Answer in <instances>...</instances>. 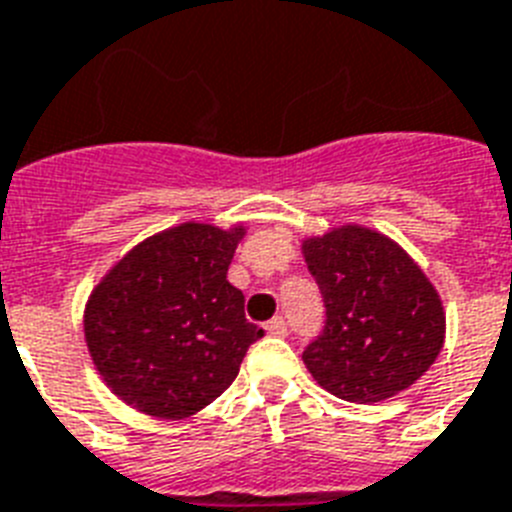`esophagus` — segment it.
<instances>
[{
	"mask_svg": "<svg viewBox=\"0 0 512 512\" xmlns=\"http://www.w3.org/2000/svg\"><path fill=\"white\" fill-rule=\"evenodd\" d=\"M265 331H268V334H273V336H286V321L281 318V315H276L273 321L265 323Z\"/></svg>",
	"mask_w": 512,
	"mask_h": 512,
	"instance_id": "34e87169",
	"label": "esophagus"
}]
</instances>
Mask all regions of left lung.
Masks as SVG:
<instances>
[{
  "mask_svg": "<svg viewBox=\"0 0 512 512\" xmlns=\"http://www.w3.org/2000/svg\"><path fill=\"white\" fill-rule=\"evenodd\" d=\"M326 328L305 350L310 376L339 400L373 405L405 392L442 352V297L400 244L344 223L302 242Z\"/></svg>",
  "mask_w": 512,
  "mask_h": 512,
  "instance_id": "obj_1",
  "label": "left lung"
}]
</instances>
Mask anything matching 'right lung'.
Returning a JSON list of instances; mask_svg holds the SVG:
<instances>
[{"label": "right lung", "instance_id": "1", "mask_svg": "<svg viewBox=\"0 0 512 512\" xmlns=\"http://www.w3.org/2000/svg\"><path fill=\"white\" fill-rule=\"evenodd\" d=\"M244 223H178L128 249L91 289L83 336L118 400L184 421L226 392L263 328L244 318L228 265Z\"/></svg>", "mask_w": 512, "mask_h": 512}]
</instances>
